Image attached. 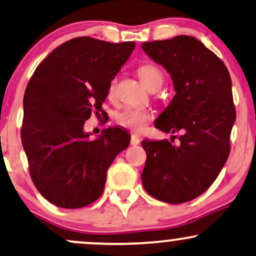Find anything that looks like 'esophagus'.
I'll list each match as a JSON object with an SVG mask.
<instances>
[{
	"label": "esophagus",
	"mask_w": 256,
	"mask_h": 256,
	"mask_svg": "<svg viewBox=\"0 0 256 256\" xmlns=\"http://www.w3.org/2000/svg\"><path fill=\"white\" fill-rule=\"evenodd\" d=\"M130 143H131V146H138V144L140 143V140L137 136H132Z\"/></svg>",
	"instance_id": "obj_1"
}]
</instances>
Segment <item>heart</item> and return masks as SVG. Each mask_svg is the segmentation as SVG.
I'll return each instance as SVG.
<instances>
[{
    "instance_id": "b5f03b06",
    "label": "heart",
    "mask_w": 256,
    "mask_h": 256,
    "mask_svg": "<svg viewBox=\"0 0 256 256\" xmlns=\"http://www.w3.org/2000/svg\"><path fill=\"white\" fill-rule=\"evenodd\" d=\"M138 76H140L142 83L148 89H158L162 86L164 75L163 72L155 64H143L138 68ZM116 80L113 78L108 84V96H113L116 93ZM152 119L149 112L143 110L126 108L116 114V122L119 126L128 128L134 132H140L146 128V122Z\"/></svg>"
}]
</instances>
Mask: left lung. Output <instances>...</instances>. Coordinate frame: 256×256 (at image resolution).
<instances>
[{
    "instance_id": "obj_1",
    "label": "left lung",
    "mask_w": 256,
    "mask_h": 256,
    "mask_svg": "<svg viewBox=\"0 0 256 256\" xmlns=\"http://www.w3.org/2000/svg\"><path fill=\"white\" fill-rule=\"evenodd\" d=\"M154 62L169 72L174 98L155 122L163 132H181L178 142L142 140L146 161L144 190L169 204L190 202L214 184L230 152L236 120L232 78L224 63L190 36L142 44Z\"/></svg>"
}]
</instances>
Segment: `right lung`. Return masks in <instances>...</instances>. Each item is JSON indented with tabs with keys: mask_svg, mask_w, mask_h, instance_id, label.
I'll list each match as a JSON object with an SVG mask.
<instances>
[{
	"mask_svg": "<svg viewBox=\"0 0 256 256\" xmlns=\"http://www.w3.org/2000/svg\"><path fill=\"white\" fill-rule=\"evenodd\" d=\"M134 46L80 36L54 48L30 78L21 140L33 184L51 204L78 208L94 202L110 166L130 144L118 128H104L92 140L83 126L92 112L104 116L110 82Z\"/></svg>",
	"mask_w": 256,
	"mask_h": 256,
	"instance_id": "add662e5",
	"label": "right lung"
}]
</instances>
